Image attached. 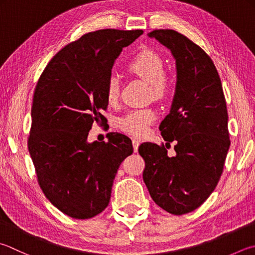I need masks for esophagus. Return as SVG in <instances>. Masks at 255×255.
I'll return each mask as SVG.
<instances>
[{
  "instance_id": "1",
  "label": "esophagus",
  "mask_w": 255,
  "mask_h": 255,
  "mask_svg": "<svg viewBox=\"0 0 255 255\" xmlns=\"http://www.w3.org/2000/svg\"><path fill=\"white\" fill-rule=\"evenodd\" d=\"M132 144H133L134 152H137L138 145H140V140H137V138H133V140H132Z\"/></svg>"
}]
</instances>
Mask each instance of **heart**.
<instances>
[{"label":"heart","instance_id":"heart-1","mask_svg":"<svg viewBox=\"0 0 255 255\" xmlns=\"http://www.w3.org/2000/svg\"><path fill=\"white\" fill-rule=\"evenodd\" d=\"M127 69L132 74L150 84V94L155 100H163L171 90V80L164 73V62L155 51L144 49L137 52L128 63ZM105 97L110 104H115L120 97V80L112 74L105 86ZM156 113L153 109L132 110L119 120V127L129 135L142 137L154 122Z\"/></svg>","mask_w":255,"mask_h":255}]
</instances>
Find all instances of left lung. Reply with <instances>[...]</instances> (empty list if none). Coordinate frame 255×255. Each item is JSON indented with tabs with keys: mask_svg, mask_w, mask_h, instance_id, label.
Listing matches in <instances>:
<instances>
[{
	"mask_svg": "<svg viewBox=\"0 0 255 255\" xmlns=\"http://www.w3.org/2000/svg\"><path fill=\"white\" fill-rule=\"evenodd\" d=\"M147 35L175 59V93L160 131L165 146L176 142L177 154L167 156L163 144L142 143L143 181L160 208L182 215L205 202L223 172L231 144L227 102L217 68L199 45L174 30H154Z\"/></svg>",
	"mask_w": 255,
	"mask_h": 255,
	"instance_id": "1",
	"label": "left lung"
}]
</instances>
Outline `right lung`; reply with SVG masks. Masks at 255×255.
<instances>
[{
	"label": "right lung",
	"mask_w": 255,
	"mask_h": 255,
	"mask_svg": "<svg viewBox=\"0 0 255 255\" xmlns=\"http://www.w3.org/2000/svg\"><path fill=\"white\" fill-rule=\"evenodd\" d=\"M141 34L115 28L86 33L57 52L37 81L28 152L43 193L73 219H91L107 208L119 166L133 153L124 134L109 133L107 143H90L88 135L105 119V86L115 60Z\"/></svg>",
	"instance_id": "add662e5"
}]
</instances>
